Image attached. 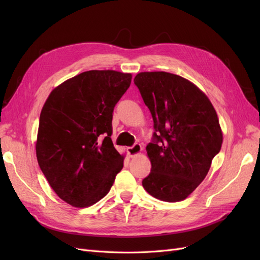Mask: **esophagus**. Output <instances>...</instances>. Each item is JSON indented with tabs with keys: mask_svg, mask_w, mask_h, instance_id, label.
<instances>
[{
	"mask_svg": "<svg viewBox=\"0 0 260 260\" xmlns=\"http://www.w3.org/2000/svg\"><path fill=\"white\" fill-rule=\"evenodd\" d=\"M127 152H128L129 156L135 157V156L139 155L141 152H142V146H141V144H139V143H136L133 146L128 147Z\"/></svg>",
	"mask_w": 260,
	"mask_h": 260,
	"instance_id": "1",
	"label": "esophagus"
}]
</instances>
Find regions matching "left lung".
Segmentation results:
<instances>
[{"label":"left lung","mask_w":260,"mask_h":260,"mask_svg":"<svg viewBox=\"0 0 260 260\" xmlns=\"http://www.w3.org/2000/svg\"><path fill=\"white\" fill-rule=\"evenodd\" d=\"M135 83L157 132L146 146L152 168L142 185L157 200L183 201L205 179L221 148L216 109L200 88L178 75L144 72Z\"/></svg>","instance_id":"obj_1"}]
</instances>
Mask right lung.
<instances>
[{
	"mask_svg": "<svg viewBox=\"0 0 260 260\" xmlns=\"http://www.w3.org/2000/svg\"><path fill=\"white\" fill-rule=\"evenodd\" d=\"M131 74L89 70L57 85L40 114L36 154L54 192L69 205L89 207L109 192L124 156L114 147L113 112Z\"/></svg>",
	"mask_w": 260,
	"mask_h": 260,
	"instance_id": "add662e5",
	"label": "right lung"
}]
</instances>
